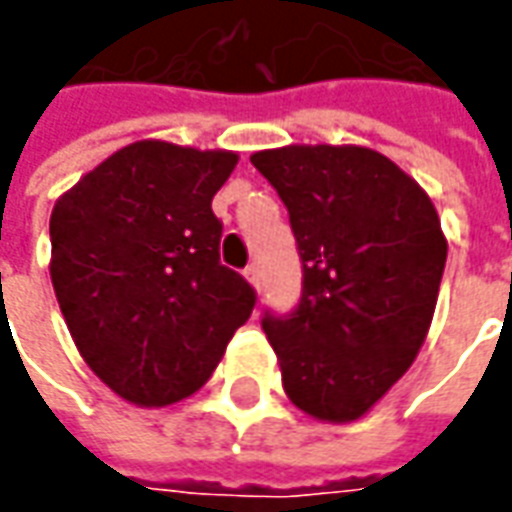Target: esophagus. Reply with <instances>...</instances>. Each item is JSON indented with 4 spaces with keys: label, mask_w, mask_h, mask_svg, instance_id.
Segmentation results:
<instances>
[{
    "label": "esophagus",
    "mask_w": 512,
    "mask_h": 512,
    "mask_svg": "<svg viewBox=\"0 0 512 512\" xmlns=\"http://www.w3.org/2000/svg\"><path fill=\"white\" fill-rule=\"evenodd\" d=\"M245 276L250 279V285L253 287H262V267L256 265V262H253V265H247Z\"/></svg>",
    "instance_id": "esophagus-1"
}]
</instances>
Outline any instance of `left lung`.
I'll list each match as a JSON object with an SVG mask.
<instances>
[{
	"mask_svg": "<svg viewBox=\"0 0 512 512\" xmlns=\"http://www.w3.org/2000/svg\"><path fill=\"white\" fill-rule=\"evenodd\" d=\"M285 202L302 259L290 313H262L290 402L322 422L364 416L407 373L436 310L447 242L430 196L370 148L250 156Z\"/></svg>",
	"mask_w": 512,
	"mask_h": 512,
	"instance_id": "obj_1",
	"label": "left lung"
}]
</instances>
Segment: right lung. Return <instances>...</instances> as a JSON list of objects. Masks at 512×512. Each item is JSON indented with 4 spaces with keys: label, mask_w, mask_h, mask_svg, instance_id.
Returning <instances> with one entry per match:
<instances>
[{
    "label": "right lung",
    "mask_w": 512,
    "mask_h": 512,
    "mask_svg": "<svg viewBox=\"0 0 512 512\" xmlns=\"http://www.w3.org/2000/svg\"><path fill=\"white\" fill-rule=\"evenodd\" d=\"M236 153L136 142L50 213V279L70 336L113 393L162 407L210 379L256 307L219 259L213 196Z\"/></svg>",
    "instance_id": "right-lung-1"
}]
</instances>
